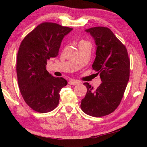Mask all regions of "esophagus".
<instances>
[{"mask_svg": "<svg viewBox=\"0 0 147 147\" xmlns=\"http://www.w3.org/2000/svg\"><path fill=\"white\" fill-rule=\"evenodd\" d=\"M69 84H70V85H73V86H76L79 84V82L77 80H70L69 81Z\"/></svg>", "mask_w": 147, "mask_h": 147, "instance_id": "34e87169", "label": "esophagus"}]
</instances>
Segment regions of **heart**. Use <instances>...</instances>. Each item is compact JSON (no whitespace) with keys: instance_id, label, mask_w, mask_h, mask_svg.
<instances>
[{"instance_id":"heart-1","label":"heart","mask_w":147,"mask_h":147,"mask_svg":"<svg viewBox=\"0 0 147 147\" xmlns=\"http://www.w3.org/2000/svg\"><path fill=\"white\" fill-rule=\"evenodd\" d=\"M86 42H87V41H82L80 43H86Z\"/></svg>"}]
</instances>
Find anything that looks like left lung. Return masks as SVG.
Segmentation results:
<instances>
[{"instance_id":"1","label":"left lung","mask_w":147,"mask_h":147,"mask_svg":"<svg viewBox=\"0 0 147 147\" xmlns=\"http://www.w3.org/2000/svg\"><path fill=\"white\" fill-rule=\"evenodd\" d=\"M85 31L95 42L92 67L102 82L94 91L89 83H84L88 91L80 107L87 115L98 117L112 113L120 104L130 77V59L125 46L110 29L97 26Z\"/></svg>"}]
</instances>
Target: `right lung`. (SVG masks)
I'll list each match as a JSON object with an SVG mask.
<instances>
[{"mask_svg": "<svg viewBox=\"0 0 147 147\" xmlns=\"http://www.w3.org/2000/svg\"><path fill=\"white\" fill-rule=\"evenodd\" d=\"M73 28L43 23L22 41L17 57V75L25 102L39 113L53 111L58 105L59 91L67 84L63 78L47 71V62L58 56L61 43Z\"/></svg>", "mask_w": 147, "mask_h": 147, "instance_id": "right-lung-1", "label": "right lung"}]
</instances>
